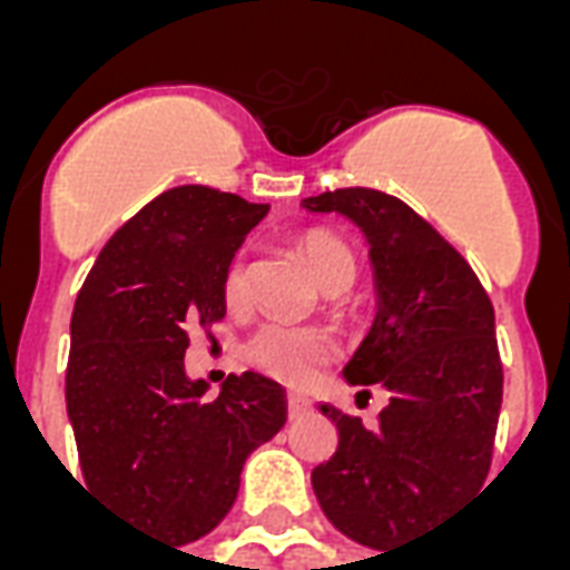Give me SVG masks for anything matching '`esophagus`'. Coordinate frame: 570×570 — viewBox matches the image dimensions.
<instances>
[{"label": "esophagus", "mask_w": 570, "mask_h": 570, "mask_svg": "<svg viewBox=\"0 0 570 570\" xmlns=\"http://www.w3.org/2000/svg\"><path fill=\"white\" fill-rule=\"evenodd\" d=\"M308 409H311L308 396H302V394L286 396V415H289V419H298V415H305Z\"/></svg>", "instance_id": "34e87169"}]
</instances>
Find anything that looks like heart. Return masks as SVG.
I'll use <instances>...</instances> for the list:
<instances>
[{"instance_id":"b5f03b06","label":"heart","mask_w":570,"mask_h":570,"mask_svg":"<svg viewBox=\"0 0 570 570\" xmlns=\"http://www.w3.org/2000/svg\"><path fill=\"white\" fill-rule=\"evenodd\" d=\"M296 247L308 265L317 274L330 293L345 289L354 281L357 262L345 240L326 228H308L296 237ZM223 302L228 311H247L249 305V281H247V259L244 253H237L228 259L223 272ZM244 357L253 370L268 375L274 382L302 387L317 379V372L335 357V338L326 330L317 326H281L268 323L244 347Z\"/></svg>"}]
</instances>
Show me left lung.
<instances>
[{
  "instance_id": "left-lung-1",
  "label": "left lung",
  "mask_w": 570,
  "mask_h": 570,
  "mask_svg": "<svg viewBox=\"0 0 570 570\" xmlns=\"http://www.w3.org/2000/svg\"><path fill=\"white\" fill-rule=\"evenodd\" d=\"M302 207L342 213L370 240L379 317L345 379L391 394L375 428L321 406L338 445L311 485L345 538L387 550L419 538L489 476L503 396L494 308L470 262L394 195L335 188Z\"/></svg>"
}]
</instances>
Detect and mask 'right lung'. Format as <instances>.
<instances>
[{
    "label": "right lung",
    "instance_id": "1",
    "mask_svg": "<svg viewBox=\"0 0 570 570\" xmlns=\"http://www.w3.org/2000/svg\"><path fill=\"white\" fill-rule=\"evenodd\" d=\"M268 204L176 186L106 240L72 308L67 412L88 489L179 543L232 510L247 454L284 428V387L188 382V330L225 317L223 272Z\"/></svg>",
    "mask_w": 570,
    "mask_h": 570
}]
</instances>
